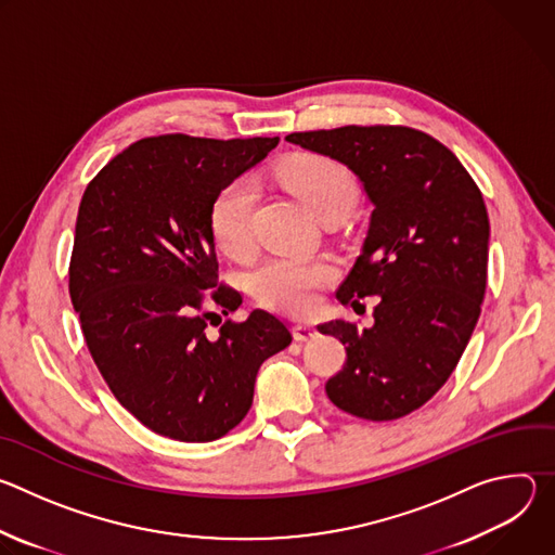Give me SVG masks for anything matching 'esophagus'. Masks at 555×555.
Returning <instances> with one entry per match:
<instances>
[{
    "label": "esophagus",
    "mask_w": 555,
    "mask_h": 555,
    "mask_svg": "<svg viewBox=\"0 0 555 555\" xmlns=\"http://www.w3.org/2000/svg\"><path fill=\"white\" fill-rule=\"evenodd\" d=\"M292 334H294V338L296 340H300V343H307V340H311V338H315V327L313 325H307V323H298V325H294L292 327Z\"/></svg>",
    "instance_id": "34e87169"
}]
</instances>
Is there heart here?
<instances>
[{
	"mask_svg": "<svg viewBox=\"0 0 555 555\" xmlns=\"http://www.w3.org/2000/svg\"><path fill=\"white\" fill-rule=\"evenodd\" d=\"M276 176L315 215L349 212L358 199L351 171L325 155H296L276 167ZM257 182L250 176L228 180L210 204V230L221 253L244 261L255 253ZM338 270L327 257H268L253 274L250 289L266 307L302 315L311 311L321 292L334 283Z\"/></svg>",
	"mask_w": 555,
	"mask_h": 555,
	"instance_id": "heart-1",
	"label": "heart"
}]
</instances>
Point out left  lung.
I'll list each match as a JSON object with an SVG mask.
<instances>
[{"label": "left lung", "mask_w": 555, "mask_h": 555, "mask_svg": "<svg viewBox=\"0 0 555 555\" xmlns=\"http://www.w3.org/2000/svg\"><path fill=\"white\" fill-rule=\"evenodd\" d=\"M343 163L373 204L369 234L338 287L343 305L377 296L373 327H319L347 345L330 400L369 422L400 420L446 384L477 327L488 283L490 219L459 157L402 125H347L285 138Z\"/></svg>", "instance_id": "8db88e82"}]
</instances>
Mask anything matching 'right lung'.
I'll use <instances>...</instances> for the list:
<instances>
[{"mask_svg": "<svg viewBox=\"0 0 555 555\" xmlns=\"http://www.w3.org/2000/svg\"><path fill=\"white\" fill-rule=\"evenodd\" d=\"M276 144L142 138L99 171L78 206L69 298L86 345L114 398L163 437L197 443L230 433L253 406L259 366L292 343L263 309L208 336L217 313L204 309L206 298L223 315L242 305L219 283L210 204Z\"/></svg>", "mask_w": 555, "mask_h": 555, "instance_id": "obj_1", "label": "right lung"}]
</instances>
